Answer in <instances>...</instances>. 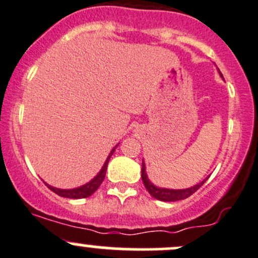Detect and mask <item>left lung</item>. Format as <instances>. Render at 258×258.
I'll return each mask as SVG.
<instances>
[{"mask_svg":"<svg viewBox=\"0 0 258 258\" xmlns=\"http://www.w3.org/2000/svg\"><path fill=\"white\" fill-rule=\"evenodd\" d=\"M206 180H203L202 182L197 183V185L192 186V187L183 188V189H170V188L157 187V186H154L151 181H149L146 172V164H144V161H142V181L144 183V187H146L147 191L151 194V196L157 198V200L159 201H164V202H175V201L185 200V198L191 196L192 194H195V192H196L197 189L206 182Z\"/></svg>","mask_w":258,"mask_h":258,"instance_id":"1","label":"left lung"}]
</instances>
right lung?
Wrapping results in <instances>:
<instances>
[{
    "label": "right lung",
    "instance_id": "right-lung-1",
    "mask_svg": "<svg viewBox=\"0 0 258 258\" xmlns=\"http://www.w3.org/2000/svg\"><path fill=\"white\" fill-rule=\"evenodd\" d=\"M116 147H117V146H116ZM116 147H115V148H116ZM115 148L112 149L111 153H110V154H109V157H107L105 164H104V165H103L101 170L99 171V174L92 181H89V182L86 183V185L81 186V187H77V188H72V189L56 188V187H52V186L47 185L46 182H45V185H46L47 187L51 189V191L55 192L56 195H58V196L64 197V198H73V200H77V198H86V197L92 196V195L94 194L95 191H97L99 186L101 185V182H103L104 179H105L107 163H109L110 157H111V155H112V153L115 152Z\"/></svg>",
    "mask_w": 258,
    "mask_h": 258
}]
</instances>
